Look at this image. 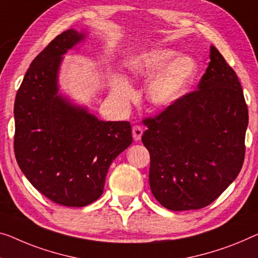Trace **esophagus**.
<instances>
[{"label":"esophagus","instance_id":"esophagus-1","mask_svg":"<svg viewBox=\"0 0 258 258\" xmlns=\"http://www.w3.org/2000/svg\"><path fill=\"white\" fill-rule=\"evenodd\" d=\"M142 132H144V130H142L141 126H139V125H136V126H133V128H132L133 139L136 140V141H139V140L141 139Z\"/></svg>","mask_w":258,"mask_h":258}]
</instances>
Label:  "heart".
Returning <instances> with one entry per match:
<instances>
[{
    "label": "heart",
    "instance_id": "obj_1",
    "mask_svg": "<svg viewBox=\"0 0 258 258\" xmlns=\"http://www.w3.org/2000/svg\"><path fill=\"white\" fill-rule=\"evenodd\" d=\"M177 54L172 49L153 48L126 60L125 66L131 76L138 79L152 76L147 86V96L155 106L164 107L177 101L197 73V63L192 57L176 58ZM112 88L121 101H127L132 97V88L121 76H114Z\"/></svg>",
    "mask_w": 258,
    "mask_h": 258
}]
</instances>
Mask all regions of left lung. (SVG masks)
I'll list each match as a JSON object with an SVG mask.
<instances>
[{
	"label": "left lung",
	"mask_w": 258,
	"mask_h": 258,
	"mask_svg": "<svg viewBox=\"0 0 258 258\" xmlns=\"http://www.w3.org/2000/svg\"><path fill=\"white\" fill-rule=\"evenodd\" d=\"M210 59L197 90L144 119L149 185L156 201L171 211L210 205L237 177L244 161L248 107L243 90L214 46Z\"/></svg>",
	"instance_id": "obj_1"
}]
</instances>
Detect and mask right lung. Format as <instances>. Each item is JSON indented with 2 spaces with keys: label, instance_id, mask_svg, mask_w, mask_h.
Listing matches in <instances>:
<instances>
[{
  "label": "right lung",
  "instance_id": "right-lung-1",
  "mask_svg": "<svg viewBox=\"0 0 258 258\" xmlns=\"http://www.w3.org/2000/svg\"><path fill=\"white\" fill-rule=\"evenodd\" d=\"M84 36L64 31L34 57L14 107L19 168L49 201L71 207L101 197L111 163L132 144L128 121L98 120L57 94L62 55Z\"/></svg>",
  "mask_w": 258,
  "mask_h": 258
}]
</instances>
